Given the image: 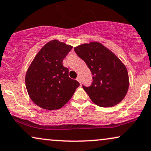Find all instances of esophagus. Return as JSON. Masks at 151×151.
<instances>
[{"label":"esophagus","mask_w":151,"mask_h":151,"mask_svg":"<svg viewBox=\"0 0 151 151\" xmlns=\"http://www.w3.org/2000/svg\"><path fill=\"white\" fill-rule=\"evenodd\" d=\"M76 80H77L80 83H81V80H80V78L79 77V76H78V77H77V78H76Z\"/></svg>","instance_id":"1"}]
</instances>
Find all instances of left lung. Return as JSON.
Listing matches in <instances>:
<instances>
[{"mask_svg": "<svg viewBox=\"0 0 151 151\" xmlns=\"http://www.w3.org/2000/svg\"><path fill=\"white\" fill-rule=\"evenodd\" d=\"M74 50L93 75L91 86H83L91 101L103 107L120 103L128 90L129 77L126 66L119 58L97 42L81 44Z\"/></svg>", "mask_w": 151, "mask_h": 151, "instance_id": "obj_1", "label": "left lung"}]
</instances>
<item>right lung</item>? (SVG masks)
Wrapping results in <instances>:
<instances>
[{"label":"right lung","instance_id":"1","mask_svg":"<svg viewBox=\"0 0 151 151\" xmlns=\"http://www.w3.org/2000/svg\"><path fill=\"white\" fill-rule=\"evenodd\" d=\"M73 46L54 40L42 47L25 74L29 96L41 108L58 109L71 99L80 84L62 64Z\"/></svg>","mask_w":151,"mask_h":151}]
</instances>
